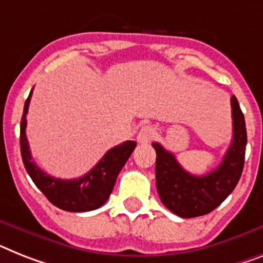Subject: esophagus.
I'll use <instances>...</instances> for the list:
<instances>
[{"label":"esophagus","mask_w":263,"mask_h":263,"mask_svg":"<svg viewBox=\"0 0 263 263\" xmlns=\"http://www.w3.org/2000/svg\"><path fill=\"white\" fill-rule=\"evenodd\" d=\"M156 137V130L155 127L152 126H144L141 127V130L137 134V141L140 142V144H147V142H151L153 138Z\"/></svg>","instance_id":"34e87169"}]
</instances>
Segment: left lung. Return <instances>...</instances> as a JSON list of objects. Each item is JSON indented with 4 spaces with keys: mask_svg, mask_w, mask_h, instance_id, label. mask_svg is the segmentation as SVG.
<instances>
[{
    "mask_svg": "<svg viewBox=\"0 0 263 263\" xmlns=\"http://www.w3.org/2000/svg\"><path fill=\"white\" fill-rule=\"evenodd\" d=\"M233 141L222 164L204 176H195L181 168L175 156L158 142L156 151V185L162 204L181 218L210 214L226 200L240 179L245 164L247 133L243 112L231 97Z\"/></svg>",
    "mask_w": 263,
    "mask_h": 263,
    "instance_id": "1",
    "label": "left lung"
}]
</instances>
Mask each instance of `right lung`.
<instances>
[{
    "mask_svg": "<svg viewBox=\"0 0 263 263\" xmlns=\"http://www.w3.org/2000/svg\"><path fill=\"white\" fill-rule=\"evenodd\" d=\"M29 97L24 105L21 126H20V146L24 166L28 175L33 180L39 190L45 195V197L60 210L69 212H86L97 210L107 201L111 194L114 184L117 181L118 173L126 164L127 158L134 151L137 142L126 141L121 145L111 147L97 165L79 179L62 180L55 179L41 171L32 160L29 145H28L25 127H27V112L29 107Z\"/></svg>",
    "mask_w": 263,
    "mask_h": 263,
    "instance_id": "obj_1",
    "label": "right lung"
}]
</instances>
